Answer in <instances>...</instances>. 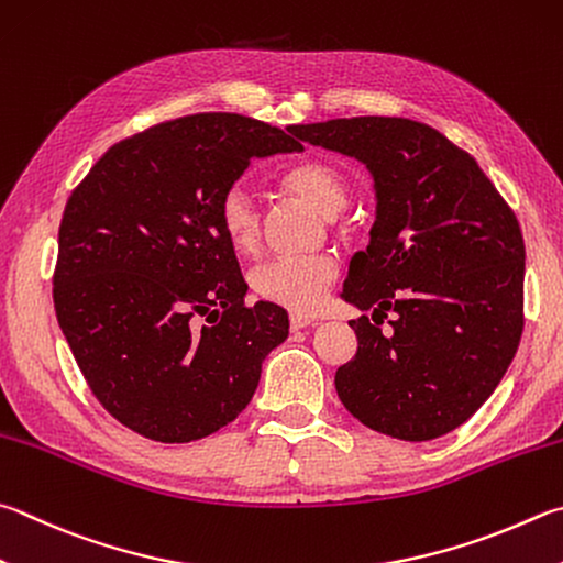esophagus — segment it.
I'll use <instances>...</instances> for the list:
<instances>
[{"label": "esophagus", "mask_w": 563, "mask_h": 563, "mask_svg": "<svg viewBox=\"0 0 563 563\" xmlns=\"http://www.w3.org/2000/svg\"><path fill=\"white\" fill-rule=\"evenodd\" d=\"M314 324L312 317L308 314H290V330H302V327Z\"/></svg>", "instance_id": "34e87169"}]
</instances>
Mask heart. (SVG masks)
<instances>
[{
	"instance_id": "obj_1",
	"label": "heart",
	"mask_w": 563,
	"mask_h": 563,
	"mask_svg": "<svg viewBox=\"0 0 563 563\" xmlns=\"http://www.w3.org/2000/svg\"><path fill=\"white\" fill-rule=\"evenodd\" d=\"M283 191L302 199L327 219L340 217L350 203L346 179L322 162H305L280 177ZM219 229L236 253H253L261 241V219L246 191L229 189L219 201ZM336 263L324 253L285 255L255 268L251 285L261 300L292 312H314L320 308L327 285L334 280Z\"/></svg>"
}]
</instances>
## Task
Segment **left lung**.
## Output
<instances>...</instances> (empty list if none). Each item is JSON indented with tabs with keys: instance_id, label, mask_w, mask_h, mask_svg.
Instances as JSON below:
<instances>
[{
	"instance_id": "8db88e82",
	"label": "left lung",
	"mask_w": 563,
	"mask_h": 563,
	"mask_svg": "<svg viewBox=\"0 0 563 563\" xmlns=\"http://www.w3.org/2000/svg\"><path fill=\"white\" fill-rule=\"evenodd\" d=\"M290 132L354 157L374 181L369 246L352 255L342 300L362 314L356 354L334 374L346 411L398 441H433L483 406L522 336L525 239L465 150L408 118H336Z\"/></svg>"
}]
</instances>
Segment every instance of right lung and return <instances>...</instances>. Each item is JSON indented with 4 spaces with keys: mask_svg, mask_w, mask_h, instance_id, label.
<instances>
[{
    "mask_svg": "<svg viewBox=\"0 0 563 563\" xmlns=\"http://www.w3.org/2000/svg\"><path fill=\"white\" fill-rule=\"evenodd\" d=\"M302 150L268 122L199 112L112 145L70 194L56 317L122 426L189 443L249 406L290 320L273 302L243 305L249 285L219 229V201L253 159Z\"/></svg>",
    "mask_w": 563,
    "mask_h": 563,
    "instance_id": "1",
    "label": "right lung"
}]
</instances>
